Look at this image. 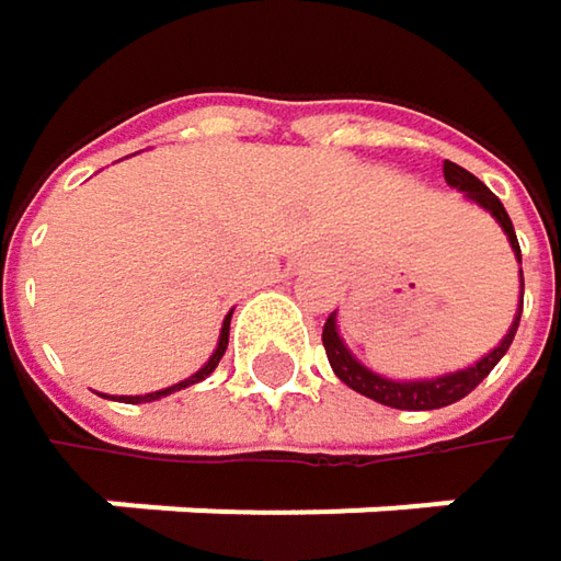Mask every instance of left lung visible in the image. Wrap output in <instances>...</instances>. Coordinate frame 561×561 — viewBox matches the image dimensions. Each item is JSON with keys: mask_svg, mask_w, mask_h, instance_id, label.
I'll return each instance as SVG.
<instances>
[{"mask_svg": "<svg viewBox=\"0 0 561 561\" xmlns=\"http://www.w3.org/2000/svg\"><path fill=\"white\" fill-rule=\"evenodd\" d=\"M442 171H445V181H448L451 187L465 191L471 201H478L484 210H491V214L497 217V224L504 227L506 240H510V247H513V253H516V263H519V243H516V233H513V224H510V214L504 210L501 197H497L484 181H478L471 171L455 165V162H445ZM519 314H523V305H519V311H516V318H513V328L506 331V337L501 341V347H494V351H491L484 360H478L474 367L458 370V374H448V377H435V380H412V383H396V380H387V377L367 370L364 364H357L354 354H351V351L344 347V341L337 337L334 314H328L324 331H321V341H324L328 364H331V370L337 374L341 383H347L351 390H357L360 396H370V399H377V402H383V405H392V409L425 412V409H442V405H451V402L465 399L468 392L474 390V387L501 364V357L510 351L513 334H516V328H519Z\"/></svg>", "mask_w": 561, "mask_h": 561, "instance_id": "left-lung-1", "label": "left lung"}]
</instances>
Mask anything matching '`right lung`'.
Returning a JSON list of instances; mask_svg holds the SVG:
<instances>
[{"label": "right lung", "mask_w": 561, "mask_h": 561, "mask_svg": "<svg viewBox=\"0 0 561 561\" xmlns=\"http://www.w3.org/2000/svg\"><path fill=\"white\" fill-rule=\"evenodd\" d=\"M227 341H230V314H227V321H224V328H220V341H217V351L210 354V360L194 374V377H187V380H181V383H174L169 390H159V392H149V396H123L126 402H152V399H162V396H169L174 390H184V387H191V383H201L204 377H210L214 370H217V364H220V357H224V351H227Z\"/></svg>", "instance_id": "obj_1"}]
</instances>
